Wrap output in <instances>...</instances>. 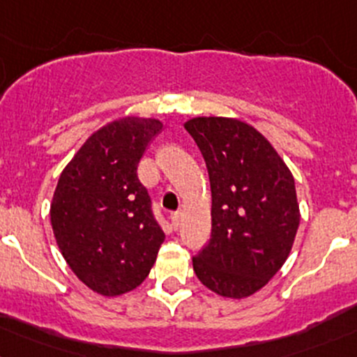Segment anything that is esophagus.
<instances>
[{"label": "esophagus", "instance_id": "esophagus-1", "mask_svg": "<svg viewBox=\"0 0 357 357\" xmlns=\"http://www.w3.org/2000/svg\"><path fill=\"white\" fill-rule=\"evenodd\" d=\"M170 218H172V225H174V229H178L180 222H182V213H180V211L172 213Z\"/></svg>", "mask_w": 357, "mask_h": 357}]
</instances>
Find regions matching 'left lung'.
<instances>
[{"mask_svg": "<svg viewBox=\"0 0 357 357\" xmlns=\"http://www.w3.org/2000/svg\"><path fill=\"white\" fill-rule=\"evenodd\" d=\"M211 185V237L192 258L197 278L242 299L268 284L292 249L299 227L294 177L251 125L223 116L185 122Z\"/></svg>", "mask_w": 357, "mask_h": 357, "instance_id": "8db88e82", "label": "left lung"}]
</instances>
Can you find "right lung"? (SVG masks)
Listing matches in <instances>:
<instances>
[{
    "label": "right lung",
    "instance_id": "obj_1",
    "mask_svg": "<svg viewBox=\"0 0 357 357\" xmlns=\"http://www.w3.org/2000/svg\"><path fill=\"white\" fill-rule=\"evenodd\" d=\"M160 120H115L94 132L61 172L51 203L56 244L94 292L120 296L144 282L165 234L137 165Z\"/></svg>",
    "mask_w": 357,
    "mask_h": 357
}]
</instances>
